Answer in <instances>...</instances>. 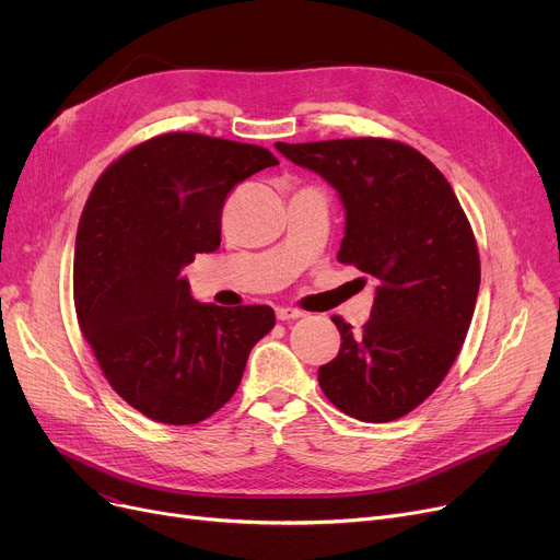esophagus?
I'll use <instances>...</instances> for the list:
<instances>
[{
    "label": "esophagus",
    "instance_id": "1",
    "mask_svg": "<svg viewBox=\"0 0 560 560\" xmlns=\"http://www.w3.org/2000/svg\"><path fill=\"white\" fill-rule=\"evenodd\" d=\"M277 319H281V322H290V319H298V317H302L304 313L302 311H298V308H288V306H277Z\"/></svg>",
    "mask_w": 560,
    "mask_h": 560
}]
</instances>
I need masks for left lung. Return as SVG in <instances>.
Here are the masks:
<instances>
[{"label":"left lung","mask_w":560,"mask_h":560,"mask_svg":"<svg viewBox=\"0 0 560 560\" xmlns=\"http://www.w3.org/2000/svg\"><path fill=\"white\" fill-rule=\"evenodd\" d=\"M275 147L338 190L345 206L338 260L378 283L361 331L331 317L342 342L317 370L319 388L361 422L404 418L443 384L472 322L481 283L472 226L443 172L404 142Z\"/></svg>","instance_id":"1"}]
</instances>
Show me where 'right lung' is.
Instances as JSON below:
<instances>
[{"instance_id": "1", "label": "right lung", "mask_w": 560, "mask_h": 560, "mask_svg": "<svg viewBox=\"0 0 560 560\" xmlns=\"http://www.w3.org/2000/svg\"><path fill=\"white\" fill-rule=\"evenodd\" d=\"M279 165L258 144L174 131L110 163L88 197L74 247L83 338L129 406L163 424H197L238 388L270 306L199 304L182 270L220 247L235 184Z\"/></svg>"}]
</instances>
